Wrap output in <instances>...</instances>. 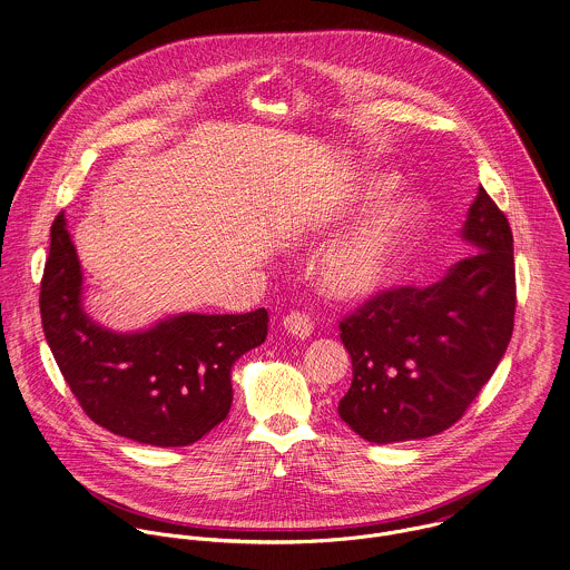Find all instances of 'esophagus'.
Masks as SVG:
<instances>
[{
    "mask_svg": "<svg viewBox=\"0 0 570 570\" xmlns=\"http://www.w3.org/2000/svg\"><path fill=\"white\" fill-rule=\"evenodd\" d=\"M283 326H285V331H287L292 337H296V340H307V337L312 335V331H314V325H312L309 316H305V314H301V312H292L289 316H285V318H283Z\"/></svg>",
    "mask_w": 570,
    "mask_h": 570,
    "instance_id": "1",
    "label": "esophagus"
}]
</instances>
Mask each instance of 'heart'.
<instances>
[{
    "instance_id": "1",
    "label": "heart",
    "mask_w": 570,
    "mask_h": 570,
    "mask_svg": "<svg viewBox=\"0 0 570 570\" xmlns=\"http://www.w3.org/2000/svg\"><path fill=\"white\" fill-rule=\"evenodd\" d=\"M397 188V175L364 170L344 195L337 217L372 210L326 245L316 261L314 278L328 301L366 303L397 281L425 219L423 199L414 193L393 195Z\"/></svg>"
}]
</instances>
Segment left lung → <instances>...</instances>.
Instances as JSON below:
<instances>
[{"label": "left lung", "instance_id": "obj_1", "mask_svg": "<svg viewBox=\"0 0 570 570\" xmlns=\"http://www.w3.org/2000/svg\"><path fill=\"white\" fill-rule=\"evenodd\" d=\"M461 239L472 254L441 281L384 292L340 323L353 382L337 414L371 443L448 430L507 351L515 312L513 237L483 186Z\"/></svg>", "mask_w": 570, "mask_h": 570}]
</instances>
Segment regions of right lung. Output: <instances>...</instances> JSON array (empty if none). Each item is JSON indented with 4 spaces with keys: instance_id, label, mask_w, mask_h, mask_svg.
<instances>
[{
    "instance_id": "obj_1",
    "label": "right lung",
    "mask_w": 570,
    "mask_h": 570,
    "mask_svg": "<svg viewBox=\"0 0 570 570\" xmlns=\"http://www.w3.org/2000/svg\"><path fill=\"white\" fill-rule=\"evenodd\" d=\"M50 351L91 421L109 432L181 448L219 425L233 404L235 362L265 342L267 312L173 314L136 331L96 323L82 305V269L61 213L41 278Z\"/></svg>"
}]
</instances>
